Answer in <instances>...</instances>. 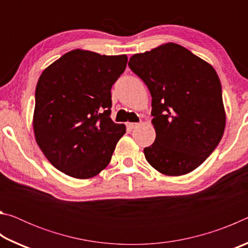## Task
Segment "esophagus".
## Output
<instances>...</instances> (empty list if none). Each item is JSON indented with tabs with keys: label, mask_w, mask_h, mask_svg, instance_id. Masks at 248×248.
Returning <instances> with one entry per match:
<instances>
[{
	"label": "esophagus",
	"mask_w": 248,
	"mask_h": 248,
	"mask_svg": "<svg viewBox=\"0 0 248 248\" xmlns=\"http://www.w3.org/2000/svg\"><path fill=\"white\" fill-rule=\"evenodd\" d=\"M138 125H139V124H134V123H128L127 124V127L129 129H134V128H137Z\"/></svg>",
	"instance_id": "obj_1"
}]
</instances>
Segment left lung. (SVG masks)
Returning a JSON list of instances; mask_svg holds the SVG:
<instances>
[{
  "label": "left lung",
  "instance_id": "8db88e82",
  "mask_svg": "<svg viewBox=\"0 0 248 248\" xmlns=\"http://www.w3.org/2000/svg\"><path fill=\"white\" fill-rule=\"evenodd\" d=\"M128 65L152 96L156 138L144 149L149 164L163 175L195 170L223 136L225 109L213 66L177 44L137 53Z\"/></svg>",
  "mask_w": 248,
  "mask_h": 248
}]
</instances>
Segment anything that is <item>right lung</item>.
Here are the masks:
<instances>
[{"label": "right lung", "instance_id": "add662e5", "mask_svg": "<svg viewBox=\"0 0 248 248\" xmlns=\"http://www.w3.org/2000/svg\"><path fill=\"white\" fill-rule=\"evenodd\" d=\"M128 58L74 49L44 70L36 86L32 128L48 161L65 175L99 174L125 125L110 118V90Z\"/></svg>", "mask_w": 248, "mask_h": 248}]
</instances>
